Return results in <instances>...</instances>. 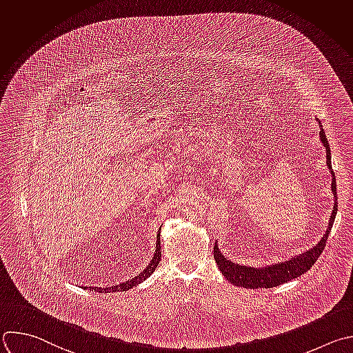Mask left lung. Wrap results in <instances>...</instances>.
Masks as SVG:
<instances>
[{
	"label": "left lung",
	"mask_w": 353,
	"mask_h": 353,
	"mask_svg": "<svg viewBox=\"0 0 353 353\" xmlns=\"http://www.w3.org/2000/svg\"><path fill=\"white\" fill-rule=\"evenodd\" d=\"M317 122L320 126V133H319L320 141L325 147V152H327V168L331 173V180H332L331 191L334 195V208H332L328 225L323 234L321 240L313 248H310L302 254H296V255H294L288 259H284L281 262L262 265V266H250V265L245 266V265H240V263H236V262L227 259L219 250V243L216 241L214 248H213V258H214L221 274L232 285L244 287V288H272V287L284 284L292 279L302 276L307 270H310V268L314 265L317 258L321 255V252L325 247V241L328 239V234L334 224L338 202H336V183H335V176H334V172L331 168V150L328 145V140L325 139V132L323 129V125L319 119H317Z\"/></svg>",
	"instance_id": "8db88e82"
}]
</instances>
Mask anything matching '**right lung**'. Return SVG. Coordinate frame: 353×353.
Segmentation results:
<instances>
[{
  "mask_svg": "<svg viewBox=\"0 0 353 353\" xmlns=\"http://www.w3.org/2000/svg\"><path fill=\"white\" fill-rule=\"evenodd\" d=\"M161 254L162 252H161V228H159V231L157 234V245H155L154 256H152L151 262L148 263V266L141 273H139L132 280L123 281L121 284H114V285H110V287H106V288H102V287H84V290L97 291V292H116V291H128V290H130L133 287H137L140 283L147 280L155 272V269L158 268V265L161 262Z\"/></svg>",
  "mask_w": 353,
  "mask_h": 353,
  "instance_id": "add662e5",
  "label": "right lung"
}]
</instances>
